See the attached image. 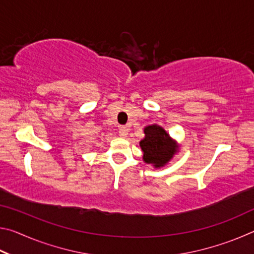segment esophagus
<instances>
[{
  "label": "esophagus",
  "mask_w": 254,
  "mask_h": 254,
  "mask_svg": "<svg viewBox=\"0 0 254 254\" xmlns=\"http://www.w3.org/2000/svg\"><path fill=\"white\" fill-rule=\"evenodd\" d=\"M128 133V128L127 127H120L119 128V135L121 137H126Z\"/></svg>",
  "instance_id": "1"
}]
</instances>
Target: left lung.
I'll return each instance as SVG.
<instances>
[{"label": "left lung", "instance_id": "obj_1", "mask_svg": "<svg viewBox=\"0 0 254 254\" xmlns=\"http://www.w3.org/2000/svg\"><path fill=\"white\" fill-rule=\"evenodd\" d=\"M144 137L140 141L143 161L154 168H162L178 152L179 145L162 127L152 124L144 127Z\"/></svg>", "mask_w": 254, "mask_h": 254}]
</instances>
